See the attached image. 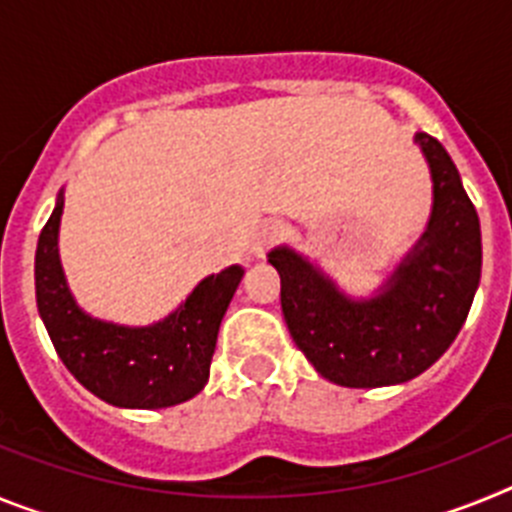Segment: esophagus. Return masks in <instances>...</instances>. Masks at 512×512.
Here are the masks:
<instances>
[{
  "label": "esophagus",
  "mask_w": 512,
  "mask_h": 512,
  "mask_svg": "<svg viewBox=\"0 0 512 512\" xmlns=\"http://www.w3.org/2000/svg\"><path fill=\"white\" fill-rule=\"evenodd\" d=\"M279 235H282V225H279L277 220H264V223L256 225V230H253V238H251L253 256H256V259H264L266 248L277 241Z\"/></svg>",
  "instance_id": "34e87169"
}]
</instances>
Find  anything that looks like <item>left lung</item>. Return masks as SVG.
<instances>
[{
  "instance_id": "1",
  "label": "left lung",
  "mask_w": 512,
  "mask_h": 512,
  "mask_svg": "<svg viewBox=\"0 0 512 512\" xmlns=\"http://www.w3.org/2000/svg\"><path fill=\"white\" fill-rule=\"evenodd\" d=\"M433 182L428 225L372 295H351L310 256L274 246L282 312L315 372L341 387H390L423 374L454 343L482 274V233L446 148L415 133Z\"/></svg>"
}]
</instances>
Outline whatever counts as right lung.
Instances as JSON below:
<instances>
[{
    "mask_svg": "<svg viewBox=\"0 0 512 512\" xmlns=\"http://www.w3.org/2000/svg\"><path fill=\"white\" fill-rule=\"evenodd\" d=\"M63 189L35 251V300L58 356L99 400L115 408L158 410L200 395L210 379L217 330L243 279L233 264L210 274L182 305L151 325L94 318L71 295L58 253Z\"/></svg>",
    "mask_w": 512,
    "mask_h": 512,
    "instance_id": "obj_1",
    "label": "right lung"
}]
</instances>
